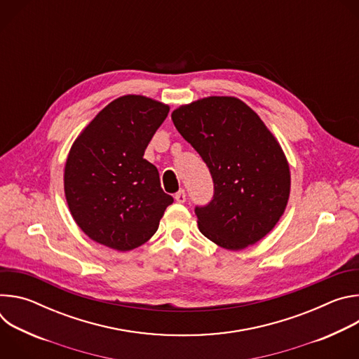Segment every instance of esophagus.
<instances>
[{"label": "esophagus", "instance_id": "34e87169", "mask_svg": "<svg viewBox=\"0 0 359 359\" xmlns=\"http://www.w3.org/2000/svg\"><path fill=\"white\" fill-rule=\"evenodd\" d=\"M175 198L177 203H184L186 201V191L184 189H180L176 194H175Z\"/></svg>", "mask_w": 359, "mask_h": 359}]
</instances>
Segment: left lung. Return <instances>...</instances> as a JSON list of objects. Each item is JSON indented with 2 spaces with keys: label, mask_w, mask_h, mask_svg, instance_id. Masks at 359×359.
Returning a JSON list of instances; mask_svg holds the SVG:
<instances>
[{
  "label": "left lung",
  "mask_w": 359,
  "mask_h": 359,
  "mask_svg": "<svg viewBox=\"0 0 359 359\" xmlns=\"http://www.w3.org/2000/svg\"><path fill=\"white\" fill-rule=\"evenodd\" d=\"M179 133L210 170L215 193L196 206L203 236L243 250L270 233L290 197V168L264 122L243 100L209 96L173 111Z\"/></svg>",
  "instance_id": "8db88e82"
}]
</instances>
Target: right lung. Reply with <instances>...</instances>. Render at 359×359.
Segmentation results:
<instances>
[{
  "label": "right lung",
  "mask_w": 359,
  "mask_h": 359,
  "mask_svg": "<svg viewBox=\"0 0 359 359\" xmlns=\"http://www.w3.org/2000/svg\"><path fill=\"white\" fill-rule=\"evenodd\" d=\"M169 107L140 95L115 99L74 142L65 165L68 208L93 241L118 251L146 243L173 197L143 159Z\"/></svg>",
  "instance_id": "obj_1"
}]
</instances>
